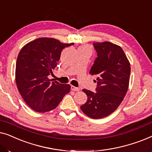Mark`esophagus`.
I'll return each instance as SVG.
<instances>
[{"label":"esophagus","instance_id":"obj_1","mask_svg":"<svg viewBox=\"0 0 152 152\" xmlns=\"http://www.w3.org/2000/svg\"><path fill=\"white\" fill-rule=\"evenodd\" d=\"M71 90L73 91H79L80 90V89L77 88V87H75L74 86H71Z\"/></svg>","mask_w":152,"mask_h":152}]
</instances>
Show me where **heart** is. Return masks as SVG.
Listing matches in <instances>:
<instances>
[{
  "label": "heart",
  "mask_w": 152,
  "mask_h": 152,
  "mask_svg": "<svg viewBox=\"0 0 152 152\" xmlns=\"http://www.w3.org/2000/svg\"><path fill=\"white\" fill-rule=\"evenodd\" d=\"M80 49H84V50H88L89 53H90L91 54V48L89 46H88V45H84V46H82V47H80ZM79 48V49H80Z\"/></svg>",
  "instance_id": "1"
}]
</instances>
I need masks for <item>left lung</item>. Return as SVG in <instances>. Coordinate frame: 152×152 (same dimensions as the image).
Instances as JSON below:
<instances>
[{
    "label": "left lung",
    "instance_id": "1",
    "mask_svg": "<svg viewBox=\"0 0 152 152\" xmlns=\"http://www.w3.org/2000/svg\"><path fill=\"white\" fill-rule=\"evenodd\" d=\"M97 57L89 72L96 77V92L83 89L88 99L80 107L83 113L93 119L109 115L121 104L129 84L131 67L119 45L109 41L93 43Z\"/></svg>",
    "mask_w": 152,
    "mask_h": 152
}]
</instances>
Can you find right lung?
Segmentation results:
<instances>
[{
  "mask_svg": "<svg viewBox=\"0 0 152 152\" xmlns=\"http://www.w3.org/2000/svg\"><path fill=\"white\" fill-rule=\"evenodd\" d=\"M73 44L41 37L28 43L20 50L16 64V84L32 110L45 113L55 109L70 92L69 84L51 82L48 77L57 67L62 50Z\"/></svg>",
  "mask_w": 152,
  "mask_h": 152,
  "instance_id": "right-lung-1",
  "label": "right lung"
}]
</instances>
